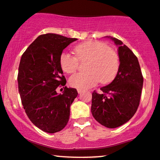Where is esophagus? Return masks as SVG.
I'll list each match as a JSON object with an SVG mask.
<instances>
[{"instance_id": "34e87169", "label": "esophagus", "mask_w": 160, "mask_h": 160, "mask_svg": "<svg viewBox=\"0 0 160 160\" xmlns=\"http://www.w3.org/2000/svg\"><path fill=\"white\" fill-rule=\"evenodd\" d=\"M83 91H84V90H82V89H78V93H79V94L82 93Z\"/></svg>"}]
</instances>
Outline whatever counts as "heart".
I'll list each match as a JSON object with an SVG mask.
<instances>
[{
    "label": "heart",
    "mask_w": 160,
    "mask_h": 160,
    "mask_svg": "<svg viewBox=\"0 0 160 160\" xmlns=\"http://www.w3.org/2000/svg\"><path fill=\"white\" fill-rule=\"evenodd\" d=\"M76 57L63 52L60 66L64 72L72 74L77 70L79 62L88 61L86 73H78L69 78V85L78 89L93 87L101 81L103 84L112 82L120 68L119 56L107 44L96 40H88L75 46Z\"/></svg>",
    "instance_id": "1"
}]
</instances>
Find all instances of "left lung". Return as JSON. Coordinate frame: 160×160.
<instances>
[{"mask_svg":"<svg viewBox=\"0 0 160 160\" xmlns=\"http://www.w3.org/2000/svg\"><path fill=\"white\" fill-rule=\"evenodd\" d=\"M118 46L120 68L114 80L101 88L103 93L93 91L91 113L95 120L108 128H115L129 121L140 103L143 78L136 55L115 38L106 36Z\"/></svg>","mask_w":160,"mask_h":160,"instance_id":"obj_1","label":"left lung"}]
</instances>
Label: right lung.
<instances>
[{"instance_id":"right-lung-1","label":"right lung","mask_w":160,"mask_h":160,"mask_svg":"<svg viewBox=\"0 0 160 160\" xmlns=\"http://www.w3.org/2000/svg\"><path fill=\"white\" fill-rule=\"evenodd\" d=\"M77 40L53 33L41 35L20 60L17 80L22 103L31 122L48 133L64 128L70 106L78 96L77 90L65 86L59 62L63 50ZM59 85L65 86L62 94L55 91Z\"/></svg>"}]
</instances>
